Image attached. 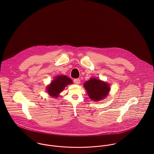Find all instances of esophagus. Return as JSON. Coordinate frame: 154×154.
<instances>
[{
    "label": "esophagus",
    "instance_id": "obj_1",
    "mask_svg": "<svg viewBox=\"0 0 154 154\" xmlns=\"http://www.w3.org/2000/svg\"><path fill=\"white\" fill-rule=\"evenodd\" d=\"M73 82H74V83H75V84L79 85V84H80V82H81V81H80L79 79H75L74 81H73Z\"/></svg>",
    "mask_w": 154,
    "mask_h": 154
}]
</instances>
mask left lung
Listing matches in <instances>:
<instances>
[{
    "label": "left lung",
    "instance_id": "8db88e82",
    "mask_svg": "<svg viewBox=\"0 0 154 154\" xmlns=\"http://www.w3.org/2000/svg\"><path fill=\"white\" fill-rule=\"evenodd\" d=\"M84 87L91 100L97 101L104 99L110 92V85L97 78H91L85 82Z\"/></svg>",
    "mask_w": 154,
    "mask_h": 154
}]
</instances>
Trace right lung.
<instances>
[{"mask_svg":"<svg viewBox=\"0 0 154 154\" xmlns=\"http://www.w3.org/2000/svg\"><path fill=\"white\" fill-rule=\"evenodd\" d=\"M72 84V79L67 76L59 75L55 77L50 84L47 87V92L50 96L58 98L59 94L62 92L66 86Z\"/></svg>","mask_w":154,"mask_h":154,"instance_id":"right-lung-1","label":"right lung"}]
</instances>
